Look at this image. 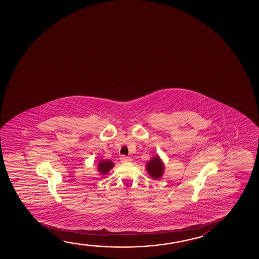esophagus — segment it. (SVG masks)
<instances>
[{"label": "esophagus", "mask_w": 259, "mask_h": 259, "mask_svg": "<svg viewBox=\"0 0 259 259\" xmlns=\"http://www.w3.org/2000/svg\"><path fill=\"white\" fill-rule=\"evenodd\" d=\"M120 159H121L122 162H129V161H131V158L127 157V156H121Z\"/></svg>", "instance_id": "esophagus-1"}]
</instances>
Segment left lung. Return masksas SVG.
Here are the masks:
<instances>
[{
    "mask_svg": "<svg viewBox=\"0 0 259 259\" xmlns=\"http://www.w3.org/2000/svg\"><path fill=\"white\" fill-rule=\"evenodd\" d=\"M164 168L165 167H164L163 162L158 155L152 158L146 164L148 173L153 179H160L161 176L163 175Z\"/></svg>",
    "mask_w": 259,
    "mask_h": 259,
    "instance_id": "obj_1",
    "label": "left lung"
}]
</instances>
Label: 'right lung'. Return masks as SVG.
Segmentation results:
<instances>
[{"label": "right lung", "instance_id": "obj_1", "mask_svg": "<svg viewBox=\"0 0 259 259\" xmlns=\"http://www.w3.org/2000/svg\"><path fill=\"white\" fill-rule=\"evenodd\" d=\"M113 167H114V163L112 162L111 160L103 159L100 161V163L98 165V170L100 172V174L107 175Z\"/></svg>", "mask_w": 259, "mask_h": 259}]
</instances>
